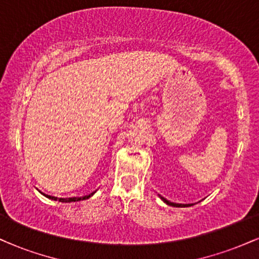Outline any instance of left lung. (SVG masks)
<instances>
[{"mask_svg": "<svg viewBox=\"0 0 259 259\" xmlns=\"http://www.w3.org/2000/svg\"><path fill=\"white\" fill-rule=\"evenodd\" d=\"M160 198H162L163 201L165 202V203L167 204H169V206H173V207H189V206H191V204H179V203H173V202H169L168 200H165L164 197H162V196H159Z\"/></svg>", "mask_w": 259, "mask_h": 259, "instance_id": "obj_1", "label": "left lung"}]
</instances>
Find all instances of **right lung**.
<instances>
[{
    "label": "right lung",
    "mask_w": 259,
    "mask_h": 259,
    "mask_svg": "<svg viewBox=\"0 0 259 259\" xmlns=\"http://www.w3.org/2000/svg\"><path fill=\"white\" fill-rule=\"evenodd\" d=\"M92 195H94V192H92V194H90V195H88V196H84V197H69V198H57V197H53V196H50V195H45V196H46V197H49V198H51V200L59 201V202H75V201L86 200V198L91 197Z\"/></svg>",
    "instance_id": "1"
}]
</instances>
